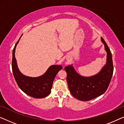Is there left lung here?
<instances>
[{"instance_id":"1","label":"left lung","mask_w":124,"mask_h":124,"mask_svg":"<svg viewBox=\"0 0 124 124\" xmlns=\"http://www.w3.org/2000/svg\"><path fill=\"white\" fill-rule=\"evenodd\" d=\"M107 51V63L102 70L91 77H83L78 74L72 66L64 67L70 92L75 98L87 101L102 95L107 90L114 72L112 54L106 41L102 38Z\"/></svg>"}]
</instances>
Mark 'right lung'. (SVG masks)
Returning a JSON list of instances; mask_svg holds the SVG:
<instances>
[{"mask_svg":"<svg viewBox=\"0 0 124 124\" xmlns=\"http://www.w3.org/2000/svg\"><path fill=\"white\" fill-rule=\"evenodd\" d=\"M20 39L16 43L12 53V72L16 81L19 88L29 96L36 98H42L48 96L51 92L53 80L62 67L58 65L50 66L44 75L38 78H30L22 75L17 67L15 55L16 47Z\"/></svg>","mask_w":124,"mask_h":124,"instance_id":"add662e5","label":"right lung"}]
</instances>
